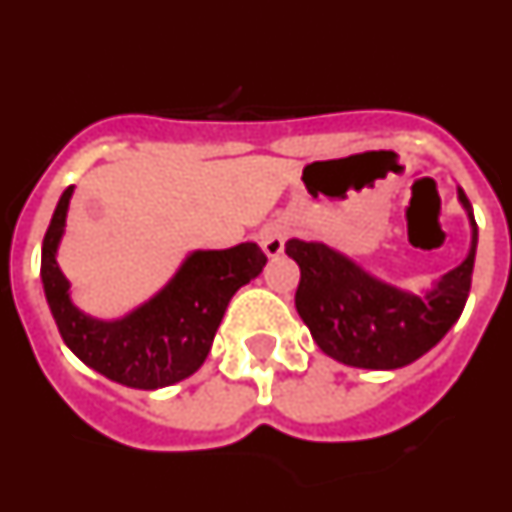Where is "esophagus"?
I'll return each instance as SVG.
<instances>
[{
    "instance_id": "1",
    "label": "esophagus",
    "mask_w": 512,
    "mask_h": 512,
    "mask_svg": "<svg viewBox=\"0 0 512 512\" xmlns=\"http://www.w3.org/2000/svg\"><path fill=\"white\" fill-rule=\"evenodd\" d=\"M284 241H287V225L284 223H269L261 228L259 246L269 259H274V256L284 251Z\"/></svg>"
}]
</instances>
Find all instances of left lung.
Wrapping results in <instances>:
<instances>
[{
  "mask_svg": "<svg viewBox=\"0 0 512 512\" xmlns=\"http://www.w3.org/2000/svg\"><path fill=\"white\" fill-rule=\"evenodd\" d=\"M456 197L472 228L469 251L423 292L382 282L328 243H284L289 259L300 266L295 307L323 354L356 369H400L449 333L467 305L477 253L472 205L461 187Z\"/></svg>",
  "mask_w": 512,
  "mask_h": 512,
  "instance_id": "left-lung-1",
  "label": "left lung"
}]
</instances>
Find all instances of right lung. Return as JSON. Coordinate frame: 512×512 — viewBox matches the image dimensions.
<instances>
[{"label": "right lung", "mask_w": 512, "mask_h": 512, "mask_svg": "<svg viewBox=\"0 0 512 512\" xmlns=\"http://www.w3.org/2000/svg\"><path fill=\"white\" fill-rule=\"evenodd\" d=\"M74 187L61 194L40 253V279L63 343L89 369L135 390H161L192 377L210 354L230 297L256 279L266 256L256 243L225 251H192L174 277L122 318L87 315L71 300V282L58 266V246Z\"/></svg>", "instance_id": "add662e5"}]
</instances>
